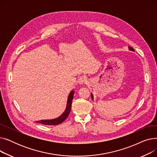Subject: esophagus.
Returning <instances> with one entry per match:
<instances>
[{
  "label": "esophagus",
  "mask_w": 157,
  "mask_h": 157,
  "mask_svg": "<svg viewBox=\"0 0 157 157\" xmlns=\"http://www.w3.org/2000/svg\"><path fill=\"white\" fill-rule=\"evenodd\" d=\"M86 80H87V79H86V77H85V76H81L79 78V79H78L79 83L80 85H83V84H84L85 83V82L86 81Z\"/></svg>",
  "instance_id": "34e87169"
}]
</instances>
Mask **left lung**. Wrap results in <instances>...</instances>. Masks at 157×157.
Instances as JSON below:
<instances>
[{
	"mask_svg": "<svg viewBox=\"0 0 157 157\" xmlns=\"http://www.w3.org/2000/svg\"><path fill=\"white\" fill-rule=\"evenodd\" d=\"M128 48H129V49L130 51H132V52H134V49L132 48V47H130V46H129L128 47ZM91 96H92V100H94V96H93V94H91Z\"/></svg>",
	"mask_w": 157,
	"mask_h": 157,
	"instance_id": "8db88e82",
	"label": "left lung"
}]
</instances>
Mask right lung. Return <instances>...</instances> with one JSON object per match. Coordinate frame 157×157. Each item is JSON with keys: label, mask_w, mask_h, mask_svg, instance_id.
<instances>
[{"label": "right lung", "mask_w": 157, "mask_h": 157, "mask_svg": "<svg viewBox=\"0 0 157 157\" xmlns=\"http://www.w3.org/2000/svg\"><path fill=\"white\" fill-rule=\"evenodd\" d=\"M74 91H71V93L69 95L68 97V99H67V107H66V109L63 113L60 116L59 118L53 119V120H42L40 121H37V123H41V124L43 125H56L60 124L61 123H62L66 118H67L69 116V114L70 113L71 109V105H72V101L74 98Z\"/></svg>", "instance_id": "1"}]
</instances>
